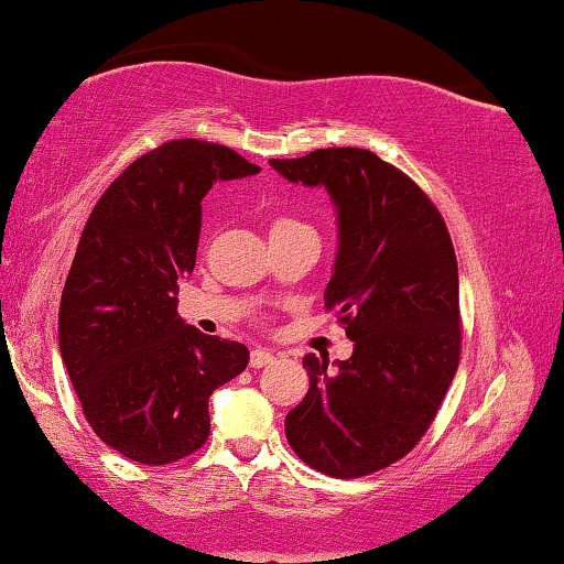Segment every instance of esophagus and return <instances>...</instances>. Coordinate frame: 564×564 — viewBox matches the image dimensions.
<instances>
[{"label":"esophagus","mask_w":564,"mask_h":564,"mask_svg":"<svg viewBox=\"0 0 564 564\" xmlns=\"http://www.w3.org/2000/svg\"><path fill=\"white\" fill-rule=\"evenodd\" d=\"M272 361H274V354L269 348H254V350H251V358H249L251 369H264V366H269Z\"/></svg>","instance_id":"obj_1"}]
</instances>
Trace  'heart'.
Returning a JSON list of instances; mask_svg holds the SVG:
<instances>
[{"mask_svg": "<svg viewBox=\"0 0 564 564\" xmlns=\"http://www.w3.org/2000/svg\"><path fill=\"white\" fill-rule=\"evenodd\" d=\"M284 224H295V221H290V218H276V221L272 224V228H276V226H284Z\"/></svg>", "mask_w": 564, "mask_h": 564, "instance_id": "obj_1", "label": "heart"}]
</instances>
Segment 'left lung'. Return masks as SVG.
<instances>
[{
  "instance_id": "8db88e82",
  "label": "left lung",
  "mask_w": 564,
  "mask_h": 564,
  "mask_svg": "<svg viewBox=\"0 0 564 564\" xmlns=\"http://www.w3.org/2000/svg\"><path fill=\"white\" fill-rule=\"evenodd\" d=\"M290 183L325 185L338 257L325 288L354 354H307L310 389L284 432L310 468L361 478L404 458L435 420L460 364L458 262L427 193L358 147L269 160Z\"/></svg>"
}]
</instances>
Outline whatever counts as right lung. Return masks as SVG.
<instances>
[{"instance_id": "1", "label": "right lung", "mask_w": 564, "mask_h": 564, "mask_svg": "<svg viewBox=\"0 0 564 564\" xmlns=\"http://www.w3.org/2000/svg\"><path fill=\"white\" fill-rule=\"evenodd\" d=\"M259 170L231 147L173 140L137 158L88 216L61 297V356L88 424L129 460L167 465L203 447L210 394L247 369L249 348L185 325L175 295L195 267L200 200Z\"/></svg>"}]
</instances>
